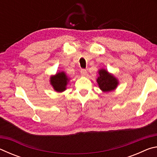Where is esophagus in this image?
<instances>
[{"instance_id": "esophagus-1", "label": "esophagus", "mask_w": 157, "mask_h": 157, "mask_svg": "<svg viewBox=\"0 0 157 157\" xmlns=\"http://www.w3.org/2000/svg\"><path fill=\"white\" fill-rule=\"evenodd\" d=\"M80 73H81V75L82 76H86L87 75V71H86V69H84V68L81 69Z\"/></svg>"}]
</instances>
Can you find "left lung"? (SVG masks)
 <instances>
[{
    "label": "left lung",
    "mask_w": 157,
    "mask_h": 157,
    "mask_svg": "<svg viewBox=\"0 0 157 157\" xmlns=\"http://www.w3.org/2000/svg\"><path fill=\"white\" fill-rule=\"evenodd\" d=\"M100 89L104 92H109L116 88L118 80L105 69L99 71V76L97 79Z\"/></svg>",
    "instance_id": "obj_1"
}]
</instances>
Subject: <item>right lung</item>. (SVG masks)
I'll return each mask as SVG.
<instances>
[{
	"instance_id": "add662e5",
	"label": "right lung",
	"mask_w": 157,
	"mask_h": 157,
	"mask_svg": "<svg viewBox=\"0 0 157 157\" xmlns=\"http://www.w3.org/2000/svg\"><path fill=\"white\" fill-rule=\"evenodd\" d=\"M68 78L64 72L57 73L55 76L50 78V83L53 88L57 92H62L66 89V86L68 84Z\"/></svg>"
}]
</instances>
